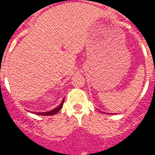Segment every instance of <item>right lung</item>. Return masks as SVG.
<instances>
[{
    "label": "right lung",
    "mask_w": 155,
    "mask_h": 155,
    "mask_svg": "<svg viewBox=\"0 0 155 155\" xmlns=\"http://www.w3.org/2000/svg\"><path fill=\"white\" fill-rule=\"evenodd\" d=\"M63 103H64V99L62 101V103L60 104V105H59V106H58L57 107H55L54 109H52V110L48 111V112H42V113H41V112H37V113H36V112H35V114H39V115H43V116L54 115V114H56L57 113H58L59 111L61 110V108H62V106H63Z\"/></svg>",
    "instance_id": "1"
}]
</instances>
